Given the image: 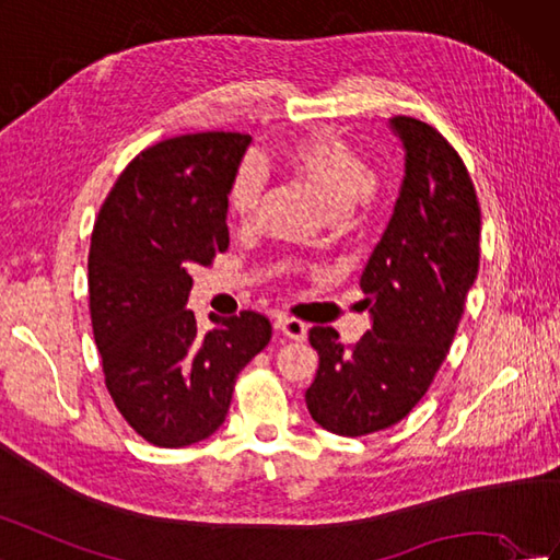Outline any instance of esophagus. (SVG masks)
I'll use <instances>...</instances> for the list:
<instances>
[{
  "label": "esophagus",
  "mask_w": 560,
  "mask_h": 560,
  "mask_svg": "<svg viewBox=\"0 0 560 560\" xmlns=\"http://www.w3.org/2000/svg\"><path fill=\"white\" fill-rule=\"evenodd\" d=\"M276 329L287 339H294V341H304L308 335V325L296 320V317H280L276 323Z\"/></svg>",
  "instance_id": "esophagus-1"
}]
</instances>
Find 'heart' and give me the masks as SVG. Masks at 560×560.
Segmentation results:
<instances>
[{"mask_svg": "<svg viewBox=\"0 0 560 560\" xmlns=\"http://www.w3.org/2000/svg\"><path fill=\"white\" fill-rule=\"evenodd\" d=\"M282 167L311 188L331 217H346L358 200H368L374 186L370 162L337 133H311L282 150ZM264 190V176L243 164L229 188V209L237 221H252Z\"/></svg>", "mask_w": 560, "mask_h": 560, "instance_id": "1", "label": "heart"}]
</instances>
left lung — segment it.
<instances>
[{
	"instance_id": "1",
	"label": "left lung",
	"mask_w": 560,
	"mask_h": 560,
	"mask_svg": "<svg viewBox=\"0 0 560 560\" xmlns=\"http://www.w3.org/2000/svg\"><path fill=\"white\" fill-rule=\"evenodd\" d=\"M390 129L405 148V176L360 278L372 329L353 346L335 327L308 331L320 355L308 412L349 438L398 424L424 398L478 276L480 207L459 153L421 119L398 115Z\"/></svg>"
}]
</instances>
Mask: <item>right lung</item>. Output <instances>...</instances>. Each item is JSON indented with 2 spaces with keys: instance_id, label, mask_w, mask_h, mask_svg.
I'll return each mask as SVG.
<instances>
[{
  "instance_id": "obj_1",
  "label": "right lung",
  "mask_w": 560,
  "mask_h": 560,
  "mask_svg": "<svg viewBox=\"0 0 560 560\" xmlns=\"http://www.w3.org/2000/svg\"><path fill=\"white\" fill-rule=\"evenodd\" d=\"M252 141L205 131L136 155L105 198L89 247V311L105 386L127 424L158 447L214 433L237 374L273 329L243 311L202 331L186 308L190 270L229 249V188Z\"/></svg>"
}]
</instances>
